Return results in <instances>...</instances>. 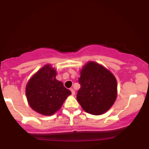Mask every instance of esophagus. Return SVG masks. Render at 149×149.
<instances>
[{"instance_id": "34e87169", "label": "esophagus", "mask_w": 149, "mask_h": 149, "mask_svg": "<svg viewBox=\"0 0 149 149\" xmlns=\"http://www.w3.org/2000/svg\"><path fill=\"white\" fill-rule=\"evenodd\" d=\"M71 94H72V95H75V90H73V88H71Z\"/></svg>"}]
</instances>
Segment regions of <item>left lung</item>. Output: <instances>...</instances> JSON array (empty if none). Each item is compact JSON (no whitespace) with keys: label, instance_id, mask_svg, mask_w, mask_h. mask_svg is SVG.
Returning a JSON list of instances; mask_svg holds the SVG:
<instances>
[{"label":"left lung","instance_id":"8db88e82","mask_svg":"<svg viewBox=\"0 0 149 149\" xmlns=\"http://www.w3.org/2000/svg\"><path fill=\"white\" fill-rule=\"evenodd\" d=\"M80 88L76 99L83 110L92 115L107 111L117 96V82L109 70L90 61L82 69L78 80Z\"/></svg>","mask_w":149,"mask_h":149}]
</instances>
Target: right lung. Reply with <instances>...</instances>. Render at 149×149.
<instances>
[{
  "label": "right lung",
  "mask_w": 149,
  "mask_h": 149,
  "mask_svg": "<svg viewBox=\"0 0 149 149\" xmlns=\"http://www.w3.org/2000/svg\"><path fill=\"white\" fill-rule=\"evenodd\" d=\"M55 76V70L49 65H46L26 85V95L30 107L42 115L54 114L60 109L65 100L71 94Z\"/></svg>",
  "instance_id": "obj_1"
}]
</instances>
